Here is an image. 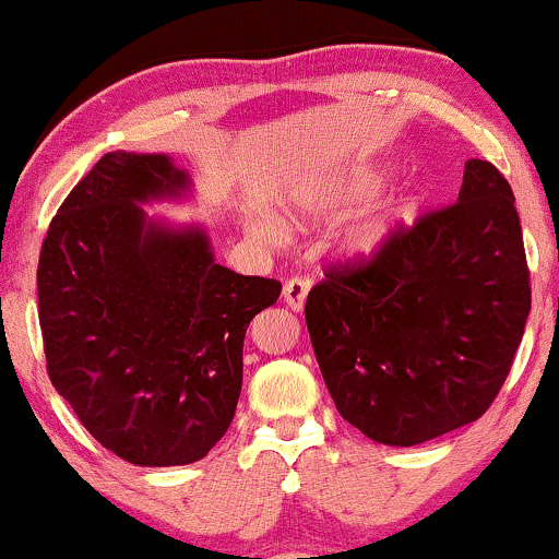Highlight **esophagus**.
Wrapping results in <instances>:
<instances>
[{
  "instance_id": "obj_1",
  "label": "esophagus",
  "mask_w": 559,
  "mask_h": 559,
  "mask_svg": "<svg viewBox=\"0 0 559 559\" xmlns=\"http://www.w3.org/2000/svg\"><path fill=\"white\" fill-rule=\"evenodd\" d=\"M307 292H310V281L307 278H299V275H294V278H288L284 284V301L292 310H301L305 307V299H307Z\"/></svg>"
}]
</instances>
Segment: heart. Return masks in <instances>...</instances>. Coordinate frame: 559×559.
Segmentation results:
<instances>
[{"label": "heart", "mask_w": 559, "mask_h": 559, "mask_svg": "<svg viewBox=\"0 0 559 559\" xmlns=\"http://www.w3.org/2000/svg\"><path fill=\"white\" fill-rule=\"evenodd\" d=\"M262 234H265L267 239L275 241L281 236V230L275 226H265V228H262ZM383 234H386V223H383V221H365L355 230H352L349 243H352V249L370 252V249H376L378 243H381Z\"/></svg>", "instance_id": "obj_1"}]
</instances>
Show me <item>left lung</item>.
<instances>
[{"label":"left lung","mask_w":559,"mask_h":559,"mask_svg":"<svg viewBox=\"0 0 559 559\" xmlns=\"http://www.w3.org/2000/svg\"><path fill=\"white\" fill-rule=\"evenodd\" d=\"M531 310L515 197L467 159L457 202L394 226L368 258L310 288L307 329L336 409L391 447L478 420L497 400Z\"/></svg>","instance_id":"8db88e82"}]
</instances>
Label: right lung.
<instances>
[{"label": "right lung", "mask_w": 559, "mask_h": 559, "mask_svg": "<svg viewBox=\"0 0 559 559\" xmlns=\"http://www.w3.org/2000/svg\"><path fill=\"white\" fill-rule=\"evenodd\" d=\"M189 183L165 155L110 152L60 204L38 254L47 373L81 426L133 465H189L241 394L243 336L281 281L217 265L204 230L139 202Z\"/></svg>", "instance_id": "1"}]
</instances>
